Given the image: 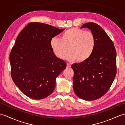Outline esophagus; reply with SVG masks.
Here are the masks:
<instances>
[{
	"mask_svg": "<svg viewBox=\"0 0 125 125\" xmlns=\"http://www.w3.org/2000/svg\"><path fill=\"white\" fill-rule=\"evenodd\" d=\"M67 68H70L71 67V64H69V63H67Z\"/></svg>",
	"mask_w": 125,
	"mask_h": 125,
	"instance_id": "obj_1",
	"label": "esophagus"
}]
</instances>
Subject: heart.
<instances>
[{"label": "heart", "mask_w": 125, "mask_h": 125, "mask_svg": "<svg viewBox=\"0 0 125 125\" xmlns=\"http://www.w3.org/2000/svg\"><path fill=\"white\" fill-rule=\"evenodd\" d=\"M50 43L52 50L57 57L64 58L69 49L70 52L66 57L68 61L77 60L78 62H83L91 57L96 42L91 31L73 28L63 32L60 39L52 38Z\"/></svg>", "instance_id": "b5f03b06"}]
</instances>
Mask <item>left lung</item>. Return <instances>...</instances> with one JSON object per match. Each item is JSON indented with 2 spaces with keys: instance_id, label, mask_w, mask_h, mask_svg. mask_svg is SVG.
<instances>
[{
  "instance_id": "1",
  "label": "left lung",
  "mask_w": 125,
  "mask_h": 125,
  "mask_svg": "<svg viewBox=\"0 0 125 125\" xmlns=\"http://www.w3.org/2000/svg\"><path fill=\"white\" fill-rule=\"evenodd\" d=\"M83 28L91 30L96 43L88 60L71 65L73 88L79 98L91 101L103 96L113 83L116 73V51L112 41L99 25L88 22Z\"/></svg>"
}]
</instances>
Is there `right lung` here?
Instances as JSON below:
<instances>
[{
  "instance_id": "1",
  "label": "right lung",
  "mask_w": 125,
  "mask_h": 125,
  "mask_svg": "<svg viewBox=\"0 0 125 125\" xmlns=\"http://www.w3.org/2000/svg\"><path fill=\"white\" fill-rule=\"evenodd\" d=\"M65 29L31 22L19 34L10 55L11 76L23 94L42 99L54 91L56 79L67 64L50 47V40Z\"/></svg>"
}]
</instances>
